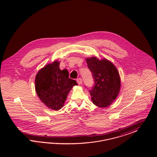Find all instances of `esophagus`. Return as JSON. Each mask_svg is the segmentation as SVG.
<instances>
[{
	"mask_svg": "<svg viewBox=\"0 0 157 157\" xmlns=\"http://www.w3.org/2000/svg\"><path fill=\"white\" fill-rule=\"evenodd\" d=\"M76 82H77V83H78L79 85H81V84L82 83V79H81V78H78V79H76Z\"/></svg>",
	"mask_w": 157,
	"mask_h": 157,
	"instance_id": "obj_1",
	"label": "esophagus"
}]
</instances>
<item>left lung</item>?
I'll return each mask as SVG.
<instances>
[{
    "label": "left lung",
    "mask_w": 157,
    "mask_h": 157,
    "mask_svg": "<svg viewBox=\"0 0 157 157\" xmlns=\"http://www.w3.org/2000/svg\"><path fill=\"white\" fill-rule=\"evenodd\" d=\"M95 85L90 90L94 104L105 108L112 104L120 92L121 81L119 72L111 62L96 57L86 58Z\"/></svg>",
    "instance_id": "8db88e82"
}]
</instances>
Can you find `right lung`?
<instances>
[{
	"label": "right lung",
	"mask_w": 157,
	"mask_h": 157,
	"mask_svg": "<svg viewBox=\"0 0 157 157\" xmlns=\"http://www.w3.org/2000/svg\"><path fill=\"white\" fill-rule=\"evenodd\" d=\"M59 62L55 61L42 68L36 75L35 90L37 96L49 108L59 110L63 105L75 80L69 78L67 69L60 70Z\"/></svg>",
	"instance_id": "1"
}]
</instances>
